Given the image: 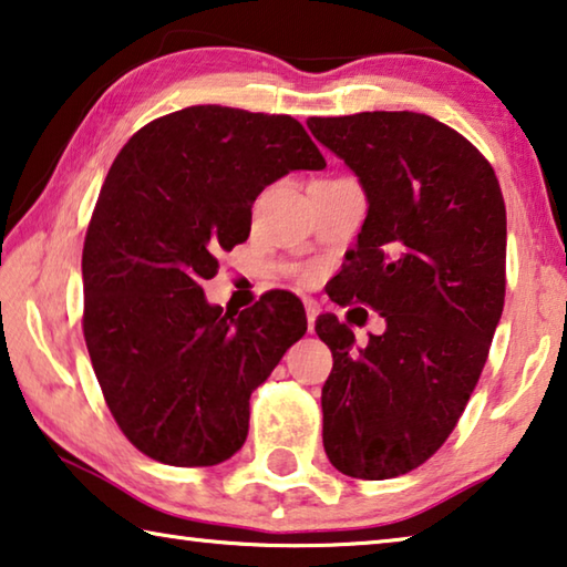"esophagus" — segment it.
I'll return each instance as SVG.
<instances>
[{
	"label": "esophagus",
	"mask_w": 567,
	"mask_h": 567,
	"mask_svg": "<svg viewBox=\"0 0 567 567\" xmlns=\"http://www.w3.org/2000/svg\"><path fill=\"white\" fill-rule=\"evenodd\" d=\"M305 312H308V328L312 332V328H316V318L320 316V308L316 300H305Z\"/></svg>",
	"instance_id": "esophagus-1"
}]
</instances>
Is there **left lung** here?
<instances>
[{
  "label": "left lung",
  "mask_w": 567,
  "mask_h": 567,
  "mask_svg": "<svg viewBox=\"0 0 567 567\" xmlns=\"http://www.w3.org/2000/svg\"><path fill=\"white\" fill-rule=\"evenodd\" d=\"M308 128L368 202L336 302L385 320L363 348L336 316L316 320L332 353L322 446L348 477L391 480L446 442L487 363L505 308V199L487 158L431 115L373 111Z\"/></svg>",
  "instance_id": "8db88e82"
}]
</instances>
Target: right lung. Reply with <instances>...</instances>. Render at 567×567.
<instances>
[{
	"label": "right lung",
	"instance_id": "add662e5",
	"mask_svg": "<svg viewBox=\"0 0 567 567\" xmlns=\"http://www.w3.org/2000/svg\"><path fill=\"white\" fill-rule=\"evenodd\" d=\"M326 158L290 115L192 105L125 143L83 247L85 346L128 442L171 466H214L245 444L249 396L305 336L290 292L239 316L206 300L217 255L247 241L251 204Z\"/></svg>",
	"mask_w": 567,
	"mask_h": 567
}]
</instances>
